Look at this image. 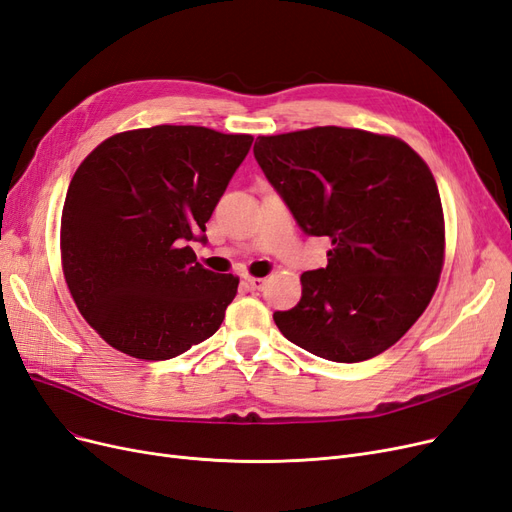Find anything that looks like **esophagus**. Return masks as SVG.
<instances>
[{
    "mask_svg": "<svg viewBox=\"0 0 512 512\" xmlns=\"http://www.w3.org/2000/svg\"><path fill=\"white\" fill-rule=\"evenodd\" d=\"M245 281H248V286H250L252 290H262L264 284H267V279H262V277H250V275H245Z\"/></svg>",
    "mask_w": 512,
    "mask_h": 512,
    "instance_id": "1",
    "label": "esophagus"
}]
</instances>
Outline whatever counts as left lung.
Here are the masks:
<instances>
[{"label": "left lung", "mask_w": 512, "mask_h": 512, "mask_svg": "<svg viewBox=\"0 0 512 512\" xmlns=\"http://www.w3.org/2000/svg\"><path fill=\"white\" fill-rule=\"evenodd\" d=\"M254 156L311 237H328L326 269L275 311L281 334L332 362L379 356L426 311L445 260L434 175L398 137L315 127L258 137Z\"/></svg>", "instance_id": "1"}]
</instances>
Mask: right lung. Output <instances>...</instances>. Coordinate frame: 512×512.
Segmentation results:
<instances>
[{"mask_svg":"<svg viewBox=\"0 0 512 512\" xmlns=\"http://www.w3.org/2000/svg\"><path fill=\"white\" fill-rule=\"evenodd\" d=\"M252 135L158 125L118 133L67 188L61 262L84 320L122 354L169 360L209 339L239 277L203 269L190 241L252 148Z\"/></svg>","mask_w":512,"mask_h":512,"instance_id":"right-lung-1","label":"right lung"}]
</instances>
